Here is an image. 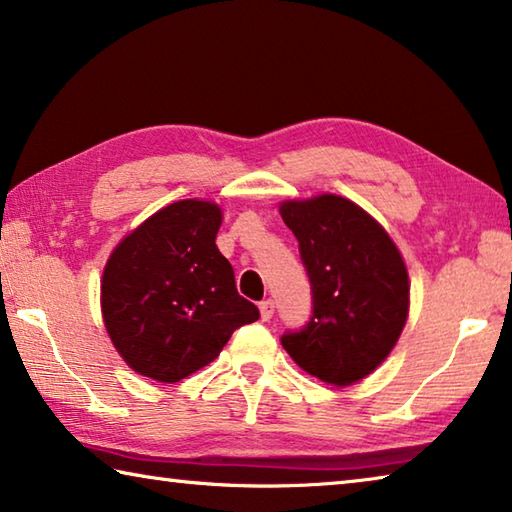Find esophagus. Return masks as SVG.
I'll list each match as a JSON object with an SVG mask.
<instances>
[{"mask_svg": "<svg viewBox=\"0 0 512 512\" xmlns=\"http://www.w3.org/2000/svg\"><path fill=\"white\" fill-rule=\"evenodd\" d=\"M259 314H262V320H271L275 314V302L273 300L259 302Z\"/></svg>", "mask_w": 512, "mask_h": 512, "instance_id": "esophagus-1", "label": "esophagus"}]
</instances>
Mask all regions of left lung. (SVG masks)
Listing matches in <instances>:
<instances>
[{
  "mask_svg": "<svg viewBox=\"0 0 512 512\" xmlns=\"http://www.w3.org/2000/svg\"><path fill=\"white\" fill-rule=\"evenodd\" d=\"M311 284L305 327L282 334L298 366L334 386L370 375L388 357L409 314V275L386 230L348 198L282 203Z\"/></svg>",
  "mask_w": 512,
  "mask_h": 512,
  "instance_id": "left-lung-1",
  "label": "left lung"
}]
</instances>
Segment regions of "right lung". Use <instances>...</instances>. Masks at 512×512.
Segmentation results:
<instances>
[{"label":"right lung","mask_w":512,"mask_h":512,"mask_svg":"<svg viewBox=\"0 0 512 512\" xmlns=\"http://www.w3.org/2000/svg\"><path fill=\"white\" fill-rule=\"evenodd\" d=\"M219 225L214 203L178 201L110 255L101 280L103 323L140 375L167 384L185 379L219 357L235 329L259 318L214 244Z\"/></svg>","instance_id":"obj_1"}]
</instances>
